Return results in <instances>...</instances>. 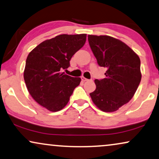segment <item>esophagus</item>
<instances>
[{
    "mask_svg": "<svg viewBox=\"0 0 159 159\" xmlns=\"http://www.w3.org/2000/svg\"><path fill=\"white\" fill-rule=\"evenodd\" d=\"M81 80H82V81H84V82L89 81V79H87V78H86L85 77H84V76H82V77H81Z\"/></svg>",
    "mask_w": 159,
    "mask_h": 159,
    "instance_id": "1",
    "label": "esophagus"
}]
</instances>
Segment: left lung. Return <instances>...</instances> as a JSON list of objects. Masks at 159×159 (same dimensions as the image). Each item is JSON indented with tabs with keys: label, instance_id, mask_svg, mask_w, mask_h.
Masks as SVG:
<instances>
[{
	"label": "left lung",
	"instance_id": "left-lung-1",
	"mask_svg": "<svg viewBox=\"0 0 159 159\" xmlns=\"http://www.w3.org/2000/svg\"><path fill=\"white\" fill-rule=\"evenodd\" d=\"M93 54L100 67H107L103 79H95L90 93L94 105L104 112H114L129 102L141 81L140 60L132 48L108 35H88Z\"/></svg>",
	"mask_w": 159,
	"mask_h": 159
}]
</instances>
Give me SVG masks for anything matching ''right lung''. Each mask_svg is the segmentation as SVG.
<instances>
[{
	"mask_svg": "<svg viewBox=\"0 0 159 159\" xmlns=\"http://www.w3.org/2000/svg\"><path fill=\"white\" fill-rule=\"evenodd\" d=\"M86 34H62L46 40L29 53L24 71L27 90L35 101L52 112L66 106L81 78L62 73L72 57L83 47Z\"/></svg>",
	"mask_w": 159,
	"mask_h": 159,
	"instance_id": "obj_1",
	"label": "right lung"
}]
</instances>
